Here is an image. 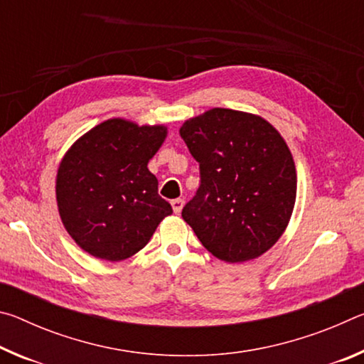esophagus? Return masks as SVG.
I'll return each mask as SVG.
<instances>
[{"mask_svg":"<svg viewBox=\"0 0 364 364\" xmlns=\"http://www.w3.org/2000/svg\"><path fill=\"white\" fill-rule=\"evenodd\" d=\"M183 205H184V200L183 199H173V200H171V207H173V212L175 213H181Z\"/></svg>","mask_w":364,"mask_h":364,"instance_id":"obj_1","label":"esophagus"}]
</instances>
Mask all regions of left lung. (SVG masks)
Returning <instances> with one entry per match:
<instances>
[{"instance_id":"left-lung-1","label":"left lung","mask_w":364,"mask_h":364,"mask_svg":"<svg viewBox=\"0 0 364 364\" xmlns=\"http://www.w3.org/2000/svg\"><path fill=\"white\" fill-rule=\"evenodd\" d=\"M200 184L181 217L220 260L241 263L278 242L291 220L297 173L286 141L258 115L215 107L183 123Z\"/></svg>"}]
</instances>
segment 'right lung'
Returning <instances> with one entry per match:
<instances>
[{
    "label": "right lung",
    "instance_id": "add662e5",
    "mask_svg": "<svg viewBox=\"0 0 364 364\" xmlns=\"http://www.w3.org/2000/svg\"><path fill=\"white\" fill-rule=\"evenodd\" d=\"M165 136V127L110 119L67 151L56 178L59 215L73 241L90 255L125 260L173 213L147 168Z\"/></svg>",
    "mask_w": 364,
    "mask_h": 364
}]
</instances>
